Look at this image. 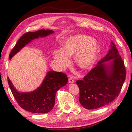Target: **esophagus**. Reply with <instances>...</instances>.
Masks as SVG:
<instances>
[{"mask_svg":"<svg viewBox=\"0 0 132 132\" xmlns=\"http://www.w3.org/2000/svg\"><path fill=\"white\" fill-rule=\"evenodd\" d=\"M74 82V79H73V78L72 77H70L69 78V82L70 84H71V83H73Z\"/></svg>","mask_w":132,"mask_h":132,"instance_id":"esophagus-1","label":"esophagus"}]
</instances>
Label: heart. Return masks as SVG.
I'll return each instance as SVG.
<instances>
[{"label": "heart", "mask_w": 132, "mask_h": 132, "mask_svg": "<svg viewBox=\"0 0 132 132\" xmlns=\"http://www.w3.org/2000/svg\"><path fill=\"white\" fill-rule=\"evenodd\" d=\"M98 54V46L95 39L86 35L70 37L62 43V49L54 52V58L59 67L65 68L70 63V57L75 54V61L81 69H88L94 65Z\"/></svg>", "instance_id": "obj_1"}]
</instances>
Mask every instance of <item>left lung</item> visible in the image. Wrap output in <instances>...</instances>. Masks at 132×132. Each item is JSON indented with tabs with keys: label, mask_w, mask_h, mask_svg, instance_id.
Segmentation results:
<instances>
[{
	"label": "left lung",
	"mask_w": 132,
	"mask_h": 132,
	"mask_svg": "<svg viewBox=\"0 0 132 132\" xmlns=\"http://www.w3.org/2000/svg\"><path fill=\"white\" fill-rule=\"evenodd\" d=\"M110 45L106 56L82 80L77 81L79 102L86 109H97L112 102L120 93L126 79L124 62L114 43L111 41ZM109 61V63H105Z\"/></svg>",
	"instance_id": "1"
}]
</instances>
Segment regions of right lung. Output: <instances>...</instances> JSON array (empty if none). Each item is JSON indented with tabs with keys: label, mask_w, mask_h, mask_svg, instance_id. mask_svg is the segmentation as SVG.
Listing matches in <instances>:
<instances>
[{
	"label": "right lung",
	"mask_w": 132,
	"mask_h": 132,
	"mask_svg": "<svg viewBox=\"0 0 132 132\" xmlns=\"http://www.w3.org/2000/svg\"><path fill=\"white\" fill-rule=\"evenodd\" d=\"M54 32L51 30H40L23 34L12 50L9 59L11 60L23 47L34 39L46 37ZM7 82L14 97L22 109L32 113H47L53 109L57 92L67 84L68 78L63 73L49 71L41 85L36 90L27 93L18 91L9 77Z\"/></svg>",
	"instance_id": "obj_1"
}]
</instances>
